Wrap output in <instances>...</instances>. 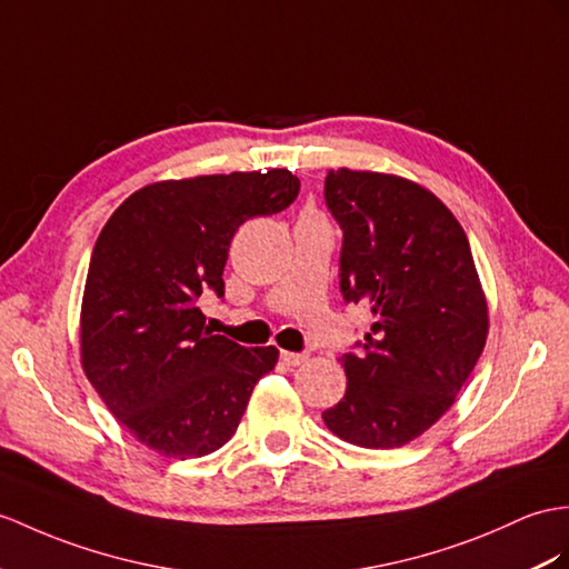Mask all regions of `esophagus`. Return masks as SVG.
Here are the masks:
<instances>
[{
	"label": "esophagus",
	"mask_w": 569,
	"mask_h": 569,
	"mask_svg": "<svg viewBox=\"0 0 569 569\" xmlns=\"http://www.w3.org/2000/svg\"><path fill=\"white\" fill-rule=\"evenodd\" d=\"M280 359H282V362H284L287 367H299V365L303 362V359H307V355H303V352H287V350H282V352H280Z\"/></svg>",
	"instance_id": "34e87169"
}]
</instances>
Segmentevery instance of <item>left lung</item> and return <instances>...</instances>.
Segmentation results:
<instances>
[{
  "mask_svg": "<svg viewBox=\"0 0 569 569\" xmlns=\"http://www.w3.org/2000/svg\"><path fill=\"white\" fill-rule=\"evenodd\" d=\"M323 200L342 229L340 292L365 303V340L345 352L348 391L323 412L365 449L403 447L456 400L488 338V303L456 217L406 178L328 171Z\"/></svg>",
  "mask_w": 569,
  "mask_h": 569,
  "instance_id": "8db88e82",
  "label": "left lung"
}]
</instances>
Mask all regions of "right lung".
<instances>
[{
	"mask_svg": "<svg viewBox=\"0 0 569 569\" xmlns=\"http://www.w3.org/2000/svg\"><path fill=\"white\" fill-rule=\"evenodd\" d=\"M287 169L163 180L132 192L96 239L81 301V365L120 425L171 459L224 447L277 348H241L204 326L224 297L229 243L246 219L299 196Z\"/></svg>",
	"mask_w": 569,
	"mask_h": 569,
	"instance_id": "obj_1",
	"label": "right lung"
}]
</instances>
